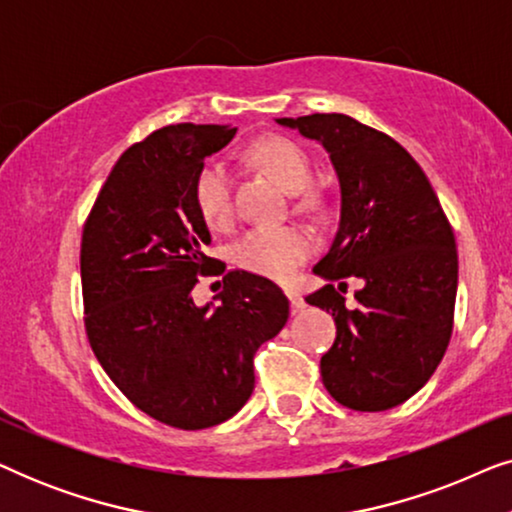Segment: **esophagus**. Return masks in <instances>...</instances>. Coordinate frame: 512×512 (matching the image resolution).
Masks as SVG:
<instances>
[{"mask_svg":"<svg viewBox=\"0 0 512 512\" xmlns=\"http://www.w3.org/2000/svg\"><path fill=\"white\" fill-rule=\"evenodd\" d=\"M286 296H289V300H291V310L293 312H300L305 307V300H303V296H300V291L296 289V286H286Z\"/></svg>","mask_w":512,"mask_h":512,"instance_id":"esophagus-1","label":"esophagus"}]
</instances>
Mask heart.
Segmentation results:
<instances>
[{
  "mask_svg": "<svg viewBox=\"0 0 512 512\" xmlns=\"http://www.w3.org/2000/svg\"><path fill=\"white\" fill-rule=\"evenodd\" d=\"M251 158L286 191L298 194L300 205H314L305 188L312 179V163L296 142L286 137H263L251 146ZM193 200L209 228L223 230L233 221V177L226 163L209 158L200 165L193 181ZM312 254V240L296 226H256L233 244V258L242 270L254 275L284 279Z\"/></svg>",
  "mask_w": 512,
  "mask_h": 512,
  "instance_id": "1",
  "label": "heart"
}]
</instances>
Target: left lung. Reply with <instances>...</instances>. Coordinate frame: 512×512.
Listing matches in <instances>:
<instances>
[{
	"label": "left lung",
	"mask_w": 512,
	"mask_h": 512,
	"mask_svg": "<svg viewBox=\"0 0 512 512\" xmlns=\"http://www.w3.org/2000/svg\"><path fill=\"white\" fill-rule=\"evenodd\" d=\"M317 139L340 179V226L305 300L335 319L321 380L335 401L380 412L408 401L443 361L454 326L457 244L438 195L396 139L345 114L277 118ZM359 278L357 305L344 303ZM339 286L335 287L334 282Z\"/></svg>",
	"instance_id": "left-lung-1"
}]
</instances>
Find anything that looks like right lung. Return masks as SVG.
Segmentation results:
<instances>
[{
    "label": "right lung",
    "instance_id": "add662e5",
    "mask_svg": "<svg viewBox=\"0 0 512 512\" xmlns=\"http://www.w3.org/2000/svg\"><path fill=\"white\" fill-rule=\"evenodd\" d=\"M237 128L179 123L118 158L81 237L83 321L90 347L123 396L184 431L226 422L254 391V354L289 319L270 279L205 254L207 223L193 181ZM221 274L216 308H198V276Z\"/></svg>",
    "mask_w": 512,
    "mask_h": 512
}]
</instances>
